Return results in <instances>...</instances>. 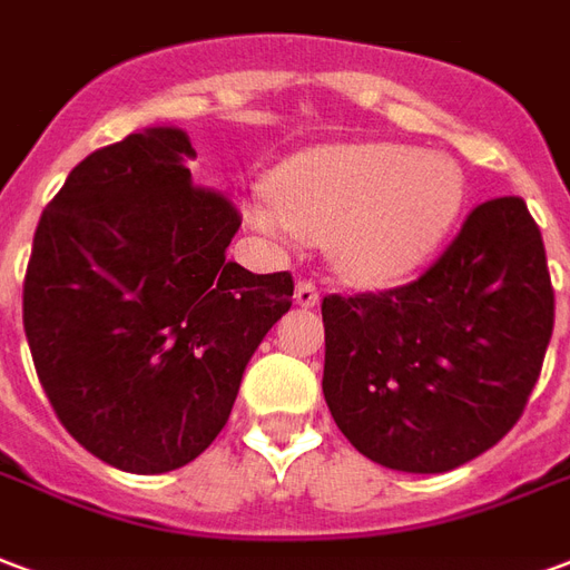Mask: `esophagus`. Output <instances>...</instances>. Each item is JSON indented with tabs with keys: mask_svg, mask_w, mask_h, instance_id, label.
<instances>
[{
	"mask_svg": "<svg viewBox=\"0 0 570 570\" xmlns=\"http://www.w3.org/2000/svg\"><path fill=\"white\" fill-rule=\"evenodd\" d=\"M302 307H314L320 302V289L311 281H298L296 296H293Z\"/></svg>",
	"mask_w": 570,
	"mask_h": 570,
	"instance_id": "34e87169",
	"label": "esophagus"
}]
</instances>
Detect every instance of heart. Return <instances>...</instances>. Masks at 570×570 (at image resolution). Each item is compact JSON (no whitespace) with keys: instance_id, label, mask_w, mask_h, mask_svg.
Wrapping results in <instances>:
<instances>
[{"instance_id":"obj_1","label":"heart","mask_w":570,"mask_h":570,"mask_svg":"<svg viewBox=\"0 0 570 570\" xmlns=\"http://www.w3.org/2000/svg\"><path fill=\"white\" fill-rule=\"evenodd\" d=\"M272 205L247 208L268 235L328 242L332 263L362 284L411 274L444 244L465 205L453 156L395 141H335L293 156L274 175Z\"/></svg>"}]
</instances>
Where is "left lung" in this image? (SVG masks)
Wrapping results in <instances>:
<instances>
[{
  "label": "left lung",
  "mask_w": 570,
  "mask_h": 570,
  "mask_svg": "<svg viewBox=\"0 0 570 570\" xmlns=\"http://www.w3.org/2000/svg\"><path fill=\"white\" fill-rule=\"evenodd\" d=\"M553 317L547 250L525 202H483L416 281L323 298L328 411L377 465L453 471L517 425Z\"/></svg>",
  "instance_id": "8db88e82"
}]
</instances>
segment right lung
Here are the masks:
<instances>
[{"label":"right lung","mask_w":570,"mask_h":570,"mask_svg":"<svg viewBox=\"0 0 570 570\" xmlns=\"http://www.w3.org/2000/svg\"><path fill=\"white\" fill-rule=\"evenodd\" d=\"M187 132L92 150L48 202L23 281V328L53 414L132 474L187 465L220 435L293 274L226 259L229 196L196 187Z\"/></svg>","instance_id":"obj_1"}]
</instances>
